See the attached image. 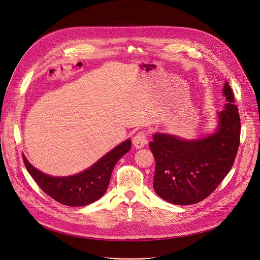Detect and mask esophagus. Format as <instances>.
I'll return each instance as SVG.
<instances>
[{
    "mask_svg": "<svg viewBox=\"0 0 260 260\" xmlns=\"http://www.w3.org/2000/svg\"><path fill=\"white\" fill-rule=\"evenodd\" d=\"M148 138V132L147 131H139L134 137H133V145L136 149H142L147 144Z\"/></svg>",
    "mask_w": 260,
    "mask_h": 260,
    "instance_id": "esophagus-1",
    "label": "esophagus"
}]
</instances>
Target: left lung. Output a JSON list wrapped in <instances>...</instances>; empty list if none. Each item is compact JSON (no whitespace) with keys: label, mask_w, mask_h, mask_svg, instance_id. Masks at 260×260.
I'll use <instances>...</instances> for the list:
<instances>
[{"label":"left lung","mask_w":260,"mask_h":260,"mask_svg":"<svg viewBox=\"0 0 260 260\" xmlns=\"http://www.w3.org/2000/svg\"><path fill=\"white\" fill-rule=\"evenodd\" d=\"M223 94L227 104L217 113L218 125L214 133L194 141L154 134L150 143L156 161L153 187L169 203L201 202L231 170L241 142V117L228 82Z\"/></svg>","instance_id":"1"}]
</instances>
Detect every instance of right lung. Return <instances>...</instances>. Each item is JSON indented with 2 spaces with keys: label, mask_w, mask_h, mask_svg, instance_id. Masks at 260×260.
Segmentation results:
<instances>
[{
  "label": "right lung",
  "mask_w": 260,
  "mask_h": 260,
  "mask_svg": "<svg viewBox=\"0 0 260 260\" xmlns=\"http://www.w3.org/2000/svg\"><path fill=\"white\" fill-rule=\"evenodd\" d=\"M131 148V141L127 139L104 155L88 170L69 177H52L32 167L23 156L24 164L36 181L48 196L55 201L68 206H85L101 198L109 184L115 164Z\"/></svg>",
  "instance_id": "1"
}]
</instances>
